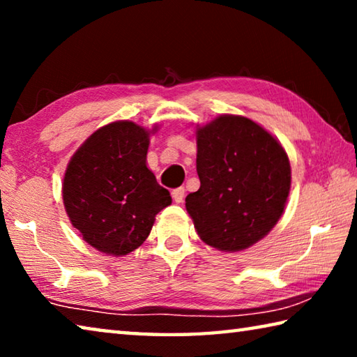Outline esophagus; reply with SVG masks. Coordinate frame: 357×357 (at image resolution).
Here are the masks:
<instances>
[{"mask_svg":"<svg viewBox=\"0 0 357 357\" xmlns=\"http://www.w3.org/2000/svg\"><path fill=\"white\" fill-rule=\"evenodd\" d=\"M172 195H173V200L174 202L183 203L184 202V195H185V189H184V187H178V189H174L172 192Z\"/></svg>","mask_w":357,"mask_h":357,"instance_id":"34e87169","label":"esophagus"}]
</instances>
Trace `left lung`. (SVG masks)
<instances>
[{
	"label": "left lung",
	"instance_id": "obj_1",
	"mask_svg": "<svg viewBox=\"0 0 357 357\" xmlns=\"http://www.w3.org/2000/svg\"><path fill=\"white\" fill-rule=\"evenodd\" d=\"M200 189L185 209L203 243L239 252L258 243L285 208L291 167L282 144L252 119L222 114L197 129Z\"/></svg>",
	"mask_w": 357,
	"mask_h": 357
}]
</instances>
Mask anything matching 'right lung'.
Returning <instances> with one entry per match:
<instances>
[{
  "label": "right lung",
  "instance_id": "add662e5",
  "mask_svg": "<svg viewBox=\"0 0 357 357\" xmlns=\"http://www.w3.org/2000/svg\"><path fill=\"white\" fill-rule=\"evenodd\" d=\"M149 134L132 121L94 132L66 168L63 202L83 239L107 255L123 257L149 236L155 214L172 204L146 167Z\"/></svg>",
  "mask_w": 357,
  "mask_h": 357
}]
</instances>
